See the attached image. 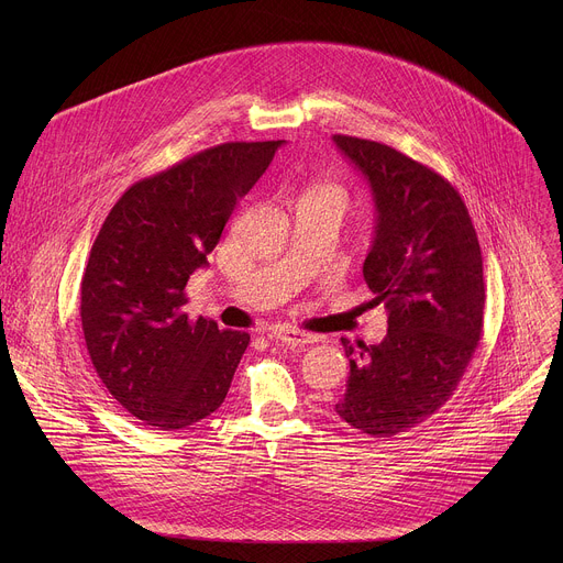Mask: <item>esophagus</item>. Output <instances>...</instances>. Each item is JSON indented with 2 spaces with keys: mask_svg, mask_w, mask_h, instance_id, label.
Returning a JSON list of instances; mask_svg holds the SVG:
<instances>
[{
  "mask_svg": "<svg viewBox=\"0 0 563 563\" xmlns=\"http://www.w3.org/2000/svg\"><path fill=\"white\" fill-rule=\"evenodd\" d=\"M272 339L287 345V347H305L309 343H316V336H309L305 332H298V330H274L272 332Z\"/></svg>",
  "mask_w": 563,
  "mask_h": 563,
  "instance_id": "1",
  "label": "esophagus"
}]
</instances>
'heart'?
Wrapping results in <instances>:
<instances>
[{
    "instance_id": "obj_1",
    "label": "heart",
    "mask_w": 563,
    "mask_h": 563,
    "mask_svg": "<svg viewBox=\"0 0 563 563\" xmlns=\"http://www.w3.org/2000/svg\"><path fill=\"white\" fill-rule=\"evenodd\" d=\"M311 194H328V196H339L341 198V191L336 187H332V185H320Z\"/></svg>"
}]
</instances>
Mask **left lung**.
<instances>
[{
	"mask_svg": "<svg viewBox=\"0 0 563 563\" xmlns=\"http://www.w3.org/2000/svg\"><path fill=\"white\" fill-rule=\"evenodd\" d=\"M369 185L376 227L363 276L387 309L378 345H350L336 415L387 439L423 423L456 389L484 330V258L465 202L437 172L387 144L334 135Z\"/></svg>",
	"mask_w": 563,
	"mask_h": 563,
	"instance_id": "8db88e82",
	"label": "left lung"
}]
</instances>
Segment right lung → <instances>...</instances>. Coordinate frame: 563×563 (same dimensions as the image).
<instances>
[{
	"label": "right lung",
	"mask_w": 563,
	"mask_h": 563,
	"mask_svg": "<svg viewBox=\"0 0 563 563\" xmlns=\"http://www.w3.org/2000/svg\"><path fill=\"white\" fill-rule=\"evenodd\" d=\"M285 140L224 142L129 187L107 216L79 289L91 363L118 404L155 430L216 412L250 334L183 311L235 207Z\"/></svg>",
	"instance_id": "obj_1"
}]
</instances>
